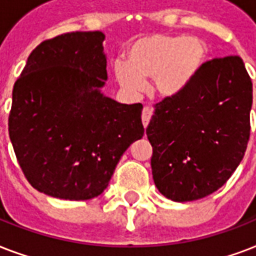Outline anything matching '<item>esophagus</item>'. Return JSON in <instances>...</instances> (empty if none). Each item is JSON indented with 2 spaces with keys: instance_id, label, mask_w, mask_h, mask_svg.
<instances>
[{
  "instance_id": "obj_1",
  "label": "esophagus",
  "mask_w": 256,
  "mask_h": 256,
  "mask_svg": "<svg viewBox=\"0 0 256 256\" xmlns=\"http://www.w3.org/2000/svg\"><path fill=\"white\" fill-rule=\"evenodd\" d=\"M152 108L150 106H144V110H142V124H144V128H148V122L152 120Z\"/></svg>"
}]
</instances>
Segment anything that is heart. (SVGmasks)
Wrapping results in <instances>:
<instances>
[{
	"label": "heart",
	"mask_w": 256,
	"mask_h": 256,
	"mask_svg": "<svg viewBox=\"0 0 256 256\" xmlns=\"http://www.w3.org/2000/svg\"><path fill=\"white\" fill-rule=\"evenodd\" d=\"M206 57V45L198 38L152 34L138 38L130 46L126 64H114V74L128 92H140L144 78H152V92L170 98L192 81Z\"/></svg>",
	"instance_id": "heart-1"
}]
</instances>
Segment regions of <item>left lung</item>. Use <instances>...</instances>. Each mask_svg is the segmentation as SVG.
Listing matches in <instances>:
<instances>
[{
	"instance_id": "1",
	"label": "left lung",
	"mask_w": 256,
	"mask_h": 256,
	"mask_svg": "<svg viewBox=\"0 0 256 256\" xmlns=\"http://www.w3.org/2000/svg\"><path fill=\"white\" fill-rule=\"evenodd\" d=\"M251 106L252 82L238 56L204 62L182 92L154 104L146 134L160 194L190 202L220 188L246 152Z\"/></svg>"
}]
</instances>
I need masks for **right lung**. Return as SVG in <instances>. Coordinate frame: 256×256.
I'll return each instance as SVG.
<instances>
[{"mask_svg": "<svg viewBox=\"0 0 256 256\" xmlns=\"http://www.w3.org/2000/svg\"><path fill=\"white\" fill-rule=\"evenodd\" d=\"M100 32L41 42L13 88L9 136L32 186L54 198L102 194L120 156L144 136V106L100 94L108 78Z\"/></svg>", "mask_w": 256, "mask_h": 256, "instance_id": "add662e5", "label": "right lung"}]
</instances>
